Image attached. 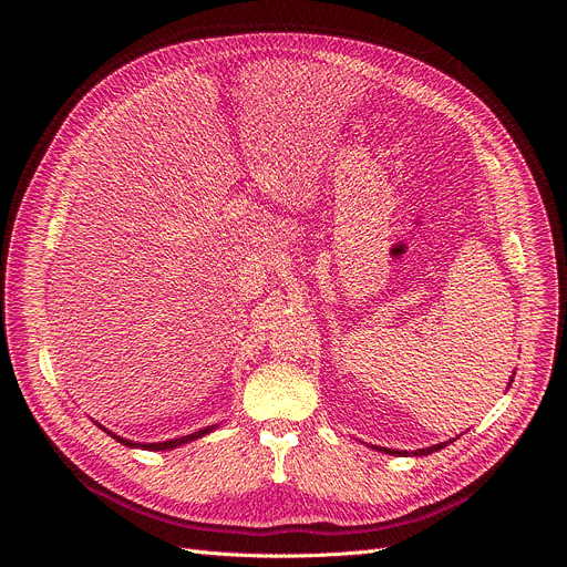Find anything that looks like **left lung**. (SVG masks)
Wrapping results in <instances>:
<instances>
[{
  "instance_id": "left-lung-1",
  "label": "left lung",
  "mask_w": 567,
  "mask_h": 567,
  "mask_svg": "<svg viewBox=\"0 0 567 567\" xmlns=\"http://www.w3.org/2000/svg\"><path fill=\"white\" fill-rule=\"evenodd\" d=\"M513 381V379H511ZM511 385V383H508ZM443 445H449V441H443V443H436V445H432V449H421V451H413V455L419 457V455H430V453H434V451H441ZM374 451H381V453H389V455H409V453H404V451H391V449H379V445H372Z\"/></svg>"
}]
</instances>
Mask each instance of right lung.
I'll list each match as a JSON object with an SVG mask.
<instances>
[{"instance_id":"right-lung-1","label":"right lung","mask_w":567,"mask_h":567,"mask_svg":"<svg viewBox=\"0 0 567 567\" xmlns=\"http://www.w3.org/2000/svg\"><path fill=\"white\" fill-rule=\"evenodd\" d=\"M216 427H218V425H212V427L197 430V432H193V434H188V436H178V439H169V441H161V443H135V441L116 436V434H112V432H107V434H110L112 439H116L118 443L128 445V449H142V451H172V449H176V445L190 443V441H195V439H199V436H204V434H208V432H214ZM103 430H105V427H103Z\"/></svg>"}]
</instances>
